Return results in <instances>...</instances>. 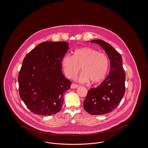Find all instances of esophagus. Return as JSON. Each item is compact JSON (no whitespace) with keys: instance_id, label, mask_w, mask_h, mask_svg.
<instances>
[{"instance_id":"esophagus-1","label":"esophagus","mask_w":148,"mask_h":148,"mask_svg":"<svg viewBox=\"0 0 148 148\" xmlns=\"http://www.w3.org/2000/svg\"><path fill=\"white\" fill-rule=\"evenodd\" d=\"M78 86H79L78 85L75 84H74V83L71 85V89H76V88H77Z\"/></svg>"}]
</instances>
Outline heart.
<instances>
[{
	"label": "heart",
	"mask_w": 148,
	"mask_h": 148,
	"mask_svg": "<svg viewBox=\"0 0 148 148\" xmlns=\"http://www.w3.org/2000/svg\"><path fill=\"white\" fill-rule=\"evenodd\" d=\"M62 66L65 76L74 79L80 70L83 72L78 77L79 82L92 83L101 82L107 74L109 60L105 54L89 47L75 50L73 56H65L62 60Z\"/></svg>",
	"instance_id": "b5f03b06"
}]
</instances>
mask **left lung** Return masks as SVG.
Instances as JSON below:
<instances>
[{
    "instance_id": "1",
    "label": "left lung",
    "mask_w": 148,
    "mask_h": 148,
    "mask_svg": "<svg viewBox=\"0 0 148 148\" xmlns=\"http://www.w3.org/2000/svg\"><path fill=\"white\" fill-rule=\"evenodd\" d=\"M90 42L98 44L105 50L110 59V69L104 81L88 91L84 109L92 115H104L112 112L123 98L125 90V74L122 57L110 44L99 39Z\"/></svg>"
}]
</instances>
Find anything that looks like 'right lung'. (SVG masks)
<instances>
[{
	"label": "right lung",
	"mask_w": 148,
	"mask_h": 148,
	"mask_svg": "<svg viewBox=\"0 0 148 148\" xmlns=\"http://www.w3.org/2000/svg\"><path fill=\"white\" fill-rule=\"evenodd\" d=\"M68 45L65 42H42L23 61L18 75L19 95L35 114L52 115L62 108L64 93L71 84L62 71V60Z\"/></svg>",
	"instance_id": "1"
}]
</instances>
